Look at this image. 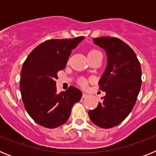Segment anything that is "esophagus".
I'll list each match as a JSON object with an SVG mask.
<instances>
[{"label": "esophagus", "mask_w": 156, "mask_h": 156, "mask_svg": "<svg viewBox=\"0 0 156 156\" xmlns=\"http://www.w3.org/2000/svg\"><path fill=\"white\" fill-rule=\"evenodd\" d=\"M87 97H88V95L87 94H85V93L83 94V96H82L83 98H87Z\"/></svg>", "instance_id": "esophagus-1"}]
</instances>
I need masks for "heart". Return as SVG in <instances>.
<instances>
[{
	"label": "heart",
	"mask_w": 156,
	"mask_h": 156,
	"mask_svg": "<svg viewBox=\"0 0 156 156\" xmlns=\"http://www.w3.org/2000/svg\"><path fill=\"white\" fill-rule=\"evenodd\" d=\"M93 51H90V52H93ZM80 84L82 85V86H83V87L86 86V84H87L86 81H85L84 80H81L80 81Z\"/></svg>",
	"instance_id": "obj_1"
}]
</instances>
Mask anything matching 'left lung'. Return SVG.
<instances>
[{"instance_id": "obj_1", "label": "left lung", "mask_w": 156, "mask_h": 156, "mask_svg": "<svg viewBox=\"0 0 156 156\" xmlns=\"http://www.w3.org/2000/svg\"><path fill=\"white\" fill-rule=\"evenodd\" d=\"M107 56V65L98 84L105 91L102 101L88 115L94 124L102 128L117 126L133 109L141 87V68L136 54L115 37L94 38Z\"/></svg>"}]
</instances>
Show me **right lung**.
<instances>
[{
    "label": "right lung",
    "instance_id": "1",
    "mask_svg": "<svg viewBox=\"0 0 156 156\" xmlns=\"http://www.w3.org/2000/svg\"><path fill=\"white\" fill-rule=\"evenodd\" d=\"M49 40L32 51L23 65L20 90L25 108L41 126L55 128L69 118L74 104L83 93L75 87L57 94L56 79L65 69L72 51L84 39Z\"/></svg>",
    "mask_w": 156,
    "mask_h": 156
}]
</instances>
